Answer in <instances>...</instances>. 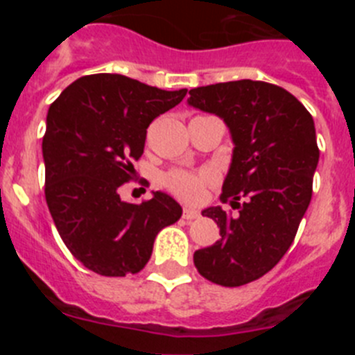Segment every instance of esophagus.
<instances>
[{
    "label": "esophagus",
    "instance_id": "1",
    "mask_svg": "<svg viewBox=\"0 0 355 355\" xmlns=\"http://www.w3.org/2000/svg\"><path fill=\"white\" fill-rule=\"evenodd\" d=\"M197 216H199V211H197V209H192V208H184L183 209L184 220H193V218H197Z\"/></svg>",
    "mask_w": 355,
    "mask_h": 355
}]
</instances>
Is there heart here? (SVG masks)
Returning <instances> with one entry per match:
<instances>
[{
    "label": "heart",
    "mask_w": 355,
    "mask_h": 355,
    "mask_svg": "<svg viewBox=\"0 0 355 355\" xmlns=\"http://www.w3.org/2000/svg\"><path fill=\"white\" fill-rule=\"evenodd\" d=\"M213 181V174L209 172H184V171H172L163 178V184L187 202H199L205 193V187Z\"/></svg>",
    "instance_id": "1"
}]
</instances>
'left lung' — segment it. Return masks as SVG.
<instances>
[{
  "label": "left lung",
  "instance_id": "8db88e82",
  "mask_svg": "<svg viewBox=\"0 0 355 355\" xmlns=\"http://www.w3.org/2000/svg\"><path fill=\"white\" fill-rule=\"evenodd\" d=\"M188 105L227 124L233 159L222 184L231 216L211 206L202 211L220 227V240L193 254L202 277L241 286L270 272L283 258L311 202L320 150L311 114L288 90L240 80L190 90Z\"/></svg>",
  "mask_w": 355,
  "mask_h": 355
}]
</instances>
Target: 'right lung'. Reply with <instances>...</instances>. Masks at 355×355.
Listing matches in <instances>:
<instances>
[{
  "label": "right lung",
  "instance_id": "right-lung-1",
  "mask_svg": "<svg viewBox=\"0 0 355 355\" xmlns=\"http://www.w3.org/2000/svg\"><path fill=\"white\" fill-rule=\"evenodd\" d=\"M184 96L187 89L162 90L103 72L71 83L49 106L46 202L67 249L89 270L137 274L156 234L180 220L183 209L167 193L133 205L121 200L119 188L133 178L150 122Z\"/></svg>",
  "mask_w": 355,
  "mask_h": 355
}]
</instances>
